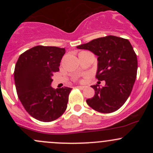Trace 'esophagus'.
<instances>
[{"label":"esophagus","mask_w":153,"mask_h":153,"mask_svg":"<svg viewBox=\"0 0 153 153\" xmlns=\"http://www.w3.org/2000/svg\"><path fill=\"white\" fill-rule=\"evenodd\" d=\"M77 87H78V89H85V88H86V86H77Z\"/></svg>","instance_id":"1"}]
</instances>
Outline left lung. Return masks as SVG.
<instances>
[{"mask_svg":"<svg viewBox=\"0 0 153 153\" xmlns=\"http://www.w3.org/2000/svg\"><path fill=\"white\" fill-rule=\"evenodd\" d=\"M88 49L98 56L96 78L105 86H91L95 95L87 104L101 113H111L124 105L135 84L138 69L136 54L130 42L120 37L108 35L77 47Z\"/></svg>","mask_w":153,"mask_h":153,"instance_id":"left-lung-1","label":"left lung"}]
</instances>
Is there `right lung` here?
Masks as SVG:
<instances>
[{
    "instance_id": "1",
    "label": "right lung",
    "mask_w": 153,
    "mask_h": 153,
    "mask_svg": "<svg viewBox=\"0 0 153 153\" xmlns=\"http://www.w3.org/2000/svg\"><path fill=\"white\" fill-rule=\"evenodd\" d=\"M65 52L64 48L36 46L21 54L15 64L18 98L29 115L40 121H55L67 109L72 89H55L50 86Z\"/></svg>"
}]
</instances>
